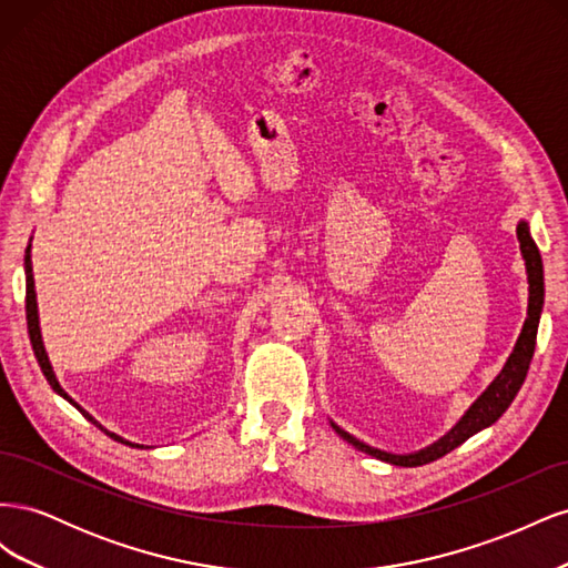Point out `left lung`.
<instances>
[{
  "label": "left lung",
  "instance_id": "left-lung-1",
  "mask_svg": "<svg viewBox=\"0 0 568 568\" xmlns=\"http://www.w3.org/2000/svg\"><path fill=\"white\" fill-rule=\"evenodd\" d=\"M517 239L521 246V255L526 261V274H528V315L524 322V329L517 338V346H514L511 355L507 357V363L503 367V372L495 376L493 384L478 395L476 403L464 412V417L450 428L448 434L443 438H438L436 443L426 445V448L417 450V453H407V455H395V453H386L379 448H372V445L357 440L355 436H351L348 432H343L341 426H334V432L351 443L353 448L363 450L376 459L395 464V467H422V464L434 462L443 455H448L450 450H455L457 445H462L467 438H471L474 434H478L480 428H488L490 424H495L497 419L503 417V412L511 405L514 395L519 393L526 372L530 365L532 351H536V336H538V322H540V313H542V303H545V280H542V257L540 251L532 242L528 222L521 220L517 225Z\"/></svg>",
  "mask_w": 568,
  "mask_h": 568
}]
</instances>
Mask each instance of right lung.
I'll return each mask as SVG.
<instances>
[{
	"label": "right lung",
	"mask_w": 568,
	"mask_h": 568,
	"mask_svg": "<svg viewBox=\"0 0 568 568\" xmlns=\"http://www.w3.org/2000/svg\"><path fill=\"white\" fill-rule=\"evenodd\" d=\"M26 320H28V334H30V343H32V351H36V357H38V363H40V367H42V374L47 376V382H49V386L54 388V393H59L63 400H68L71 403L75 409H80L82 412V417L88 419V422H92L94 426H99L101 432H104L109 438H113V440H118V443H125V445H130V448H144V445H140V443H132V440H125L123 436H118V434H113V432H109V428H104L101 426L88 409H82L71 395H68L63 388H61V384H59V379H57V374H54V367H51V363H49V357H47V351H44V343H42V334H40V315H38V294H36V280H32V261H30V244H28V248H26Z\"/></svg>",
	"instance_id": "right-lung-1"
}]
</instances>
